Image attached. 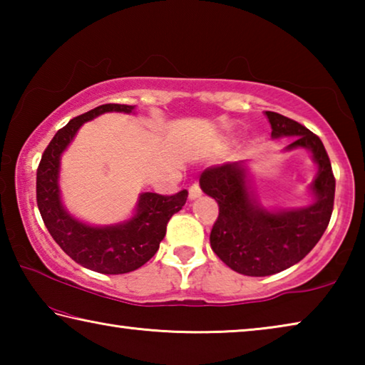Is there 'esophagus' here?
<instances>
[{
  "label": "esophagus",
  "instance_id": "1",
  "mask_svg": "<svg viewBox=\"0 0 365 365\" xmlns=\"http://www.w3.org/2000/svg\"><path fill=\"white\" fill-rule=\"evenodd\" d=\"M201 193H202V191H201V187H200V183H197V182L191 185L190 190H188V195H190L191 200H196V197H200Z\"/></svg>",
  "mask_w": 365,
  "mask_h": 365
}]
</instances>
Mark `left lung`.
<instances>
[{"label":"left lung","mask_w":365,"mask_h":365,"mask_svg":"<svg viewBox=\"0 0 365 365\" xmlns=\"http://www.w3.org/2000/svg\"><path fill=\"white\" fill-rule=\"evenodd\" d=\"M272 137H294L287 150L307 148L319 164L312 183L316 202L298 211L267 212L259 209L246 188L243 163L211 165L200 185L219 205L211 230V248L235 272L250 277L274 275L304 259L329 227L335 201V175L325 146L299 122L265 110Z\"/></svg>","instance_id":"obj_1"}]
</instances>
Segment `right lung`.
Wrapping results in <instances>:
<instances>
[{
  "mask_svg": "<svg viewBox=\"0 0 365 365\" xmlns=\"http://www.w3.org/2000/svg\"><path fill=\"white\" fill-rule=\"evenodd\" d=\"M128 104H101L59 128L36 169V205L49 235L67 256L83 267L100 274H127L137 270L156 255L159 243L165 237L172 215L187 202L188 191L175 195L143 193L138 211L127 224L115 227H90L71 217L59 201L58 170L59 158L83 122L103 113H132Z\"/></svg>",
  "mask_w": 365,
  "mask_h": 365,
  "instance_id": "1",
  "label": "right lung"
}]
</instances>
